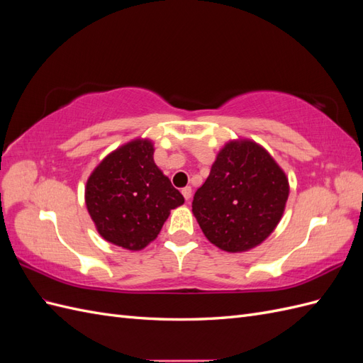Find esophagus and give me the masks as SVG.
<instances>
[{"label": "esophagus", "instance_id": "esophagus-1", "mask_svg": "<svg viewBox=\"0 0 363 363\" xmlns=\"http://www.w3.org/2000/svg\"><path fill=\"white\" fill-rule=\"evenodd\" d=\"M182 194H183V196H184V200L188 201L191 196H192V189H191V186H186V188H183L182 189Z\"/></svg>", "mask_w": 363, "mask_h": 363}]
</instances>
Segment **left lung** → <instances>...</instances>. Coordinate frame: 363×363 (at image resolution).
I'll list each match as a JSON object with an SVG mask.
<instances>
[{"label":"left lung","instance_id":"1","mask_svg":"<svg viewBox=\"0 0 363 363\" xmlns=\"http://www.w3.org/2000/svg\"><path fill=\"white\" fill-rule=\"evenodd\" d=\"M289 196L286 174L251 139L228 140L195 192L192 213L204 236L228 252L260 245L277 227Z\"/></svg>","mask_w":363,"mask_h":363}]
</instances>
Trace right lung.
Masks as SVG:
<instances>
[{
	"label": "right lung",
	"mask_w": 363,
	"mask_h": 363,
	"mask_svg": "<svg viewBox=\"0 0 363 363\" xmlns=\"http://www.w3.org/2000/svg\"><path fill=\"white\" fill-rule=\"evenodd\" d=\"M150 139H133L98 163L84 188L96 232L113 245L139 251L160 233L172 208L184 203L152 159Z\"/></svg>",
	"instance_id": "1"
}]
</instances>
